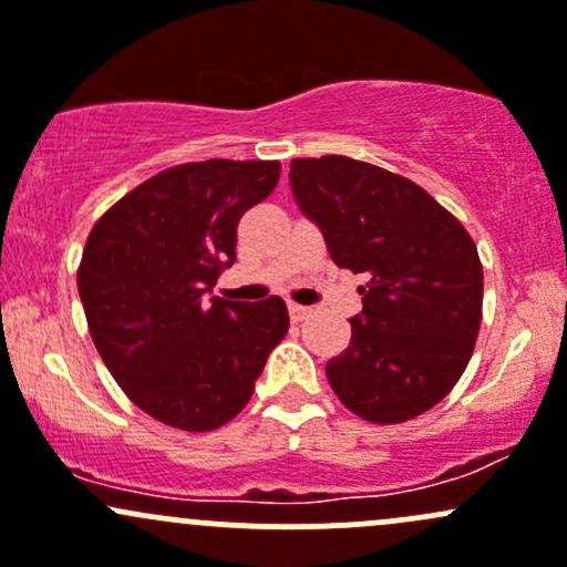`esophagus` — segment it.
Masks as SVG:
<instances>
[{"label": "esophagus", "instance_id": "1", "mask_svg": "<svg viewBox=\"0 0 567 567\" xmlns=\"http://www.w3.org/2000/svg\"><path fill=\"white\" fill-rule=\"evenodd\" d=\"M308 313H310V308H306V306H297V302H289V316H291V321H302V319H308Z\"/></svg>", "mask_w": 567, "mask_h": 567}]
</instances>
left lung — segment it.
Segmentation results:
<instances>
[{"mask_svg": "<svg viewBox=\"0 0 567 567\" xmlns=\"http://www.w3.org/2000/svg\"><path fill=\"white\" fill-rule=\"evenodd\" d=\"M289 181L334 265L368 276L349 349L327 362L330 386L364 422L416 419L473 357L484 300L476 243L422 186L375 164L291 159Z\"/></svg>", "mask_w": 567, "mask_h": 567, "instance_id": "1", "label": "left lung"}]
</instances>
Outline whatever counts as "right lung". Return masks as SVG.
<instances>
[{
    "mask_svg": "<svg viewBox=\"0 0 567 567\" xmlns=\"http://www.w3.org/2000/svg\"><path fill=\"white\" fill-rule=\"evenodd\" d=\"M278 162H188L156 173L91 227L78 291L111 375L175 430L208 432L246 408L289 330L281 297H213L243 213L270 197Z\"/></svg>",
    "mask_w": 567,
    "mask_h": 567,
    "instance_id": "obj_1",
    "label": "right lung"
}]
</instances>
